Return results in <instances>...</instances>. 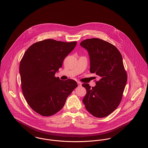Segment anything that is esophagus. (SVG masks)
I'll return each mask as SVG.
<instances>
[{"mask_svg": "<svg viewBox=\"0 0 148 148\" xmlns=\"http://www.w3.org/2000/svg\"><path fill=\"white\" fill-rule=\"evenodd\" d=\"M77 85H78V86H81L82 85V83L81 82H77Z\"/></svg>", "mask_w": 148, "mask_h": 148, "instance_id": "obj_1", "label": "esophagus"}]
</instances>
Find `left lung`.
<instances>
[{
	"instance_id": "8db88e82",
	"label": "left lung",
	"mask_w": 148,
	"mask_h": 148,
	"mask_svg": "<svg viewBox=\"0 0 148 148\" xmlns=\"http://www.w3.org/2000/svg\"><path fill=\"white\" fill-rule=\"evenodd\" d=\"M80 45L89 53L90 71L100 77L95 87L82 85L86 90L83 103L92 116L105 117L119 105L127 82L122 55L114 45L99 38L87 39Z\"/></svg>"
}]
</instances>
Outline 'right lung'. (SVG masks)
Segmentation results:
<instances>
[{
	"label": "right lung",
	"instance_id": "1",
	"mask_svg": "<svg viewBox=\"0 0 148 148\" xmlns=\"http://www.w3.org/2000/svg\"><path fill=\"white\" fill-rule=\"evenodd\" d=\"M77 43L47 39L33 44L24 53L19 68L22 91L36 112L43 116L56 114L77 88L75 80H61L55 77Z\"/></svg>",
	"mask_w": 148,
	"mask_h": 148
}]
</instances>
